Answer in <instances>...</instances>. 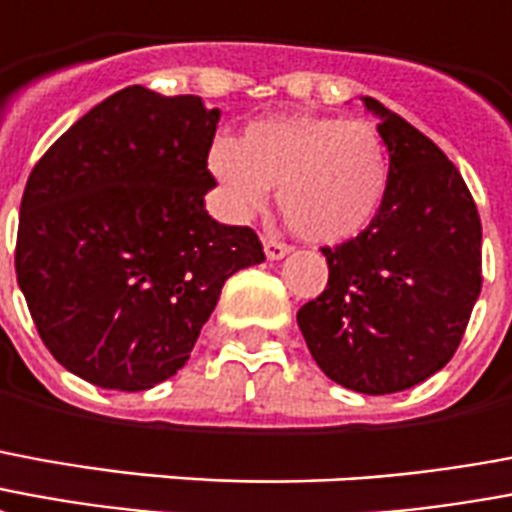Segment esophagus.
<instances>
[{"instance_id": "1", "label": "esophagus", "mask_w": 512, "mask_h": 512, "mask_svg": "<svg viewBox=\"0 0 512 512\" xmlns=\"http://www.w3.org/2000/svg\"><path fill=\"white\" fill-rule=\"evenodd\" d=\"M263 249H266L268 260H282V257L290 252V244L279 241L276 236H266V238H263Z\"/></svg>"}]
</instances>
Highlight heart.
I'll use <instances>...</instances> for the list:
<instances>
[{"label": "heart", "instance_id": "heart-1", "mask_svg": "<svg viewBox=\"0 0 512 512\" xmlns=\"http://www.w3.org/2000/svg\"><path fill=\"white\" fill-rule=\"evenodd\" d=\"M208 168L236 217L260 211L279 187L282 217L314 244L358 236L391 179L388 146L372 121L314 113L255 121L241 140L217 138Z\"/></svg>", "mask_w": 512, "mask_h": 512}]
</instances>
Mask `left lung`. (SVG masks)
Masks as SVG:
<instances>
[{
    "mask_svg": "<svg viewBox=\"0 0 512 512\" xmlns=\"http://www.w3.org/2000/svg\"><path fill=\"white\" fill-rule=\"evenodd\" d=\"M391 179L366 230L323 246L328 285L298 309V328L333 382L366 396L429 380L461 344L478 301V206L453 162L374 97Z\"/></svg>",
    "mask_w": 512,
    "mask_h": 512,
    "instance_id": "obj_1",
    "label": "left lung"
}]
</instances>
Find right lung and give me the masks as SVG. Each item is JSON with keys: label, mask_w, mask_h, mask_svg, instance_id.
I'll list each match as a JSON object with an SVG mask.
<instances>
[{"label": "right lung", "mask_w": 512, "mask_h": 512, "mask_svg": "<svg viewBox=\"0 0 512 512\" xmlns=\"http://www.w3.org/2000/svg\"><path fill=\"white\" fill-rule=\"evenodd\" d=\"M219 111L127 86L75 121L21 198L15 274L67 372L149 391L189 361L222 285L263 263L252 227L208 217Z\"/></svg>", "instance_id": "obj_1"}]
</instances>
